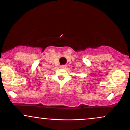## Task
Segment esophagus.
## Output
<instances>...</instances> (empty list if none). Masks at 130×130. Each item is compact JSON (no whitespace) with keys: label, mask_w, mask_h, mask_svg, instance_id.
<instances>
[{"label":"esophagus","mask_w":130,"mask_h":130,"mask_svg":"<svg viewBox=\"0 0 130 130\" xmlns=\"http://www.w3.org/2000/svg\"><path fill=\"white\" fill-rule=\"evenodd\" d=\"M66 67H67L66 65H60V68H62V69L66 68Z\"/></svg>","instance_id":"34e87169"}]
</instances>
